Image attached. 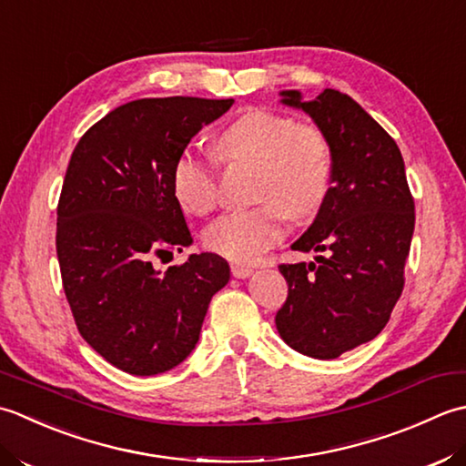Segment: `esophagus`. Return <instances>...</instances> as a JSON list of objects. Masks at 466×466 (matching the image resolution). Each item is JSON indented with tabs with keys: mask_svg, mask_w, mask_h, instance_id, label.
<instances>
[{
	"mask_svg": "<svg viewBox=\"0 0 466 466\" xmlns=\"http://www.w3.org/2000/svg\"><path fill=\"white\" fill-rule=\"evenodd\" d=\"M253 273V268L251 265H245V263H231V275L233 278H249V275Z\"/></svg>",
	"mask_w": 466,
	"mask_h": 466,
	"instance_id": "34e87169",
	"label": "esophagus"
}]
</instances>
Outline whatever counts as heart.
I'll use <instances>...</instances> for the list:
<instances>
[{
	"label": "heart",
	"instance_id": "1",
	"mask_svg": "<svg viewBox=\"0 0 466 466\" xmlns=\"http://www.w3.org/2000/svg\"><path fill=\"white\" fill-rule=\"evenodd\" d=\"M227 163L258 167L255 201L261 205L223 215L205 231L211 251L235 261H253L286 233L293 221L316 215L334 175L329 140L316 125L283 114L249 108L215 140ZM173 193L187 213L208 215L219 201V170L211 158L185 153L173 168Z\"/></svg>",
	"mask_w": 466,
	"mask_h": 466
}]
</instances>
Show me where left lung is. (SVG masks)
I'll return each mask as SVG.
<instances>
[{"label": "left lung", "mask_w": 466, "mask_h": 466, "mask_svg": "<svg viewBox=\"0 0 466 466\" xmlns=\"http://www.w3.org/2000/svg\"><path fill=\"white\" fill-rule=\"evenodd\" d=\"M301 108L329 140L334 175L316 221L291 245L318 251L316 263H281L288 299L275 316L296 352L331 360L374 339L404 289L414 233V198L394 138L348 94L326 88Z\"/></svg>", "instance_id": "8db88e82"}]
</instances>
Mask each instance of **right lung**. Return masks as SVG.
Wrapping results in <instances>:
<instances>
[{"label":"right lung","instance_id":"1","mask_svg":"<svg viewBox=\"0 0 466 466\" xmlns=\"http://www.w3.org/2000/svg\"><path fill=\"white\" fill-rule=\"evenodd\" d=\"M233 98H142L90 127L66 170L56 227L62 286L80 336L132 376H155L193 352L208 301L229 281L215 253L167 271L153 259L191 245L173 168Z\"/></svg>","mask_w":466,"mask_h":466}]
</instances>
